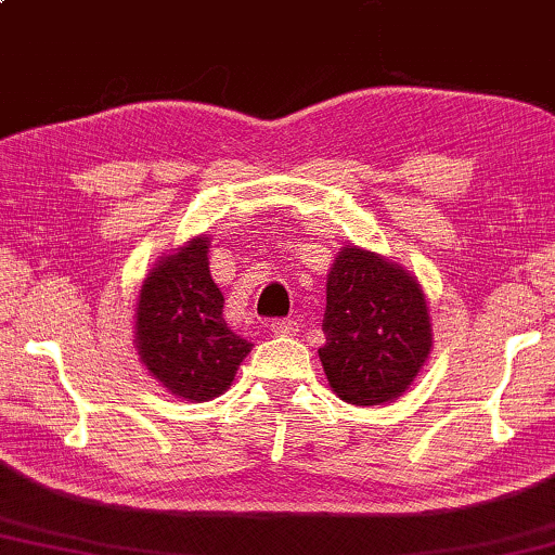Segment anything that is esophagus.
Instances as JSON below:
<instances>
[{
  "label": "esophagus",
  "instance_id": "esophagus-1",
  "mask_svg": "<svg viewBox=\"0 0 555 555\" xmlns=\"http://www.w3.org/2000/svg\"><path fill=\"white\" fill-rule=\"evenodd\" d=\"M271 332L276 334V337H294L296 332H299V326L292 319H276V322H271Z\"/></svg>",
  "mask_w": 555,
  "mask_h": 555
}]
</instances>
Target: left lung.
<instances>
[{
	"label": "left lung",
	"instance_id": "obj_1",
	"mask_svg": "<svg viewBox=\"0 0 555 555\" xmlns=\"http://www.w3.org/2000/svg\"><path fill=\"white\" fill-rule=\"evenodd\" d=\"M322 326L326 382L357 408L402 397L433 352L430 309L417 276L354 244L339 248L326 274Z\"/></svg>",
	"mask_w": 555,
	"mask_h": 555
}]
</instances>
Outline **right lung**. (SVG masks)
<instances>
[{"instance_id": "1", "label": "right lung", "mask_w": 555, "mask_h": 555, "mask_svg": "<svg viewBox=\"0 0 555 555\" xmlns=\"http://www.w3.org/2000/svg\"><path fill=\"white\" fill-rule=\"evenodd\" d=\"M208 233L163 254L143 279L135 301L140 364L170 395L208 402L231 387L251 352L223 319V294L210 279Z\"/></svg>"}]
</instances>
